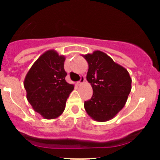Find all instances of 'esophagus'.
Listing matches in <instances>:
<instances>
[{"instance_id":"1","label":"esophagus","mask_w":160,"mask_h":160,"mask_svg":"<svg viewBox=\"0 0 160 160\" xmlns=\"http://www.w3.org/2000/svg\"><path fill=\"white\" fill-rule=\"evenodd\" d=\"M84 82H85V78H84L83 76H82L81 78H80V81L78 82V86H81L82 84L84 83Z\"/></svg>"}]
</instances>
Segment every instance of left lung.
Returning <instances> with one entry per match:
<instances>
[{
	"label": "left lung",
	"mask_w": 160,
	"mask_h": 160,
	"mask_svg": "<svg viewBox=\"0 0 160 160\" xmlns=\"http://www.w3.org/2000/svg\"><path fill=\"white\" fill-rule=\"evenodd\" d=\"M87 61L86 80L92 87L91 99L84 102L87 114L98 122L113 119L126 103L132 89L128 71L102 51L82 55Z\"/></svg>",
	"instance_id": "8db88e82"
}]
</instances>
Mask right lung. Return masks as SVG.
<instances>
[{"mask_svg": "<svg viewBox=\"0 0 160 160\" xmlns=\"http://www.w3.org/2000/svg\"><path fill=\"white\" fill-rule=\"evenodd\" d=\"M65 57L54 49L46 51L33 64L24 80L26 97L33 109L47 120L59 117L74 86L66 82Z\"/></svg>", "mask_w": 160, "mask_h": 160, "instance_id": "right-lung-1", "label": "right lung"}]
</instances>
